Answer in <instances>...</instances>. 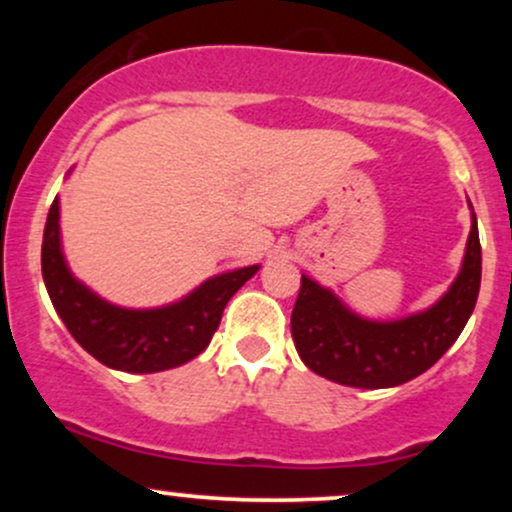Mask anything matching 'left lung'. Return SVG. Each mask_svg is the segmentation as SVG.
Returning a JSON list of instances; mask_svg holds the SVG:
<instances>
[{
	"label": "left lung",
	"instance_id": "obj_1",
	"mask_svg": "<svg viewBox=\"0 0 512 512\" xmlns=\"http://www.w3.org/2000/svg\"><path fill=\"white\" fill-rule=\"evenodd\" d=\"M479 284L481 245L472 211L460 274L436 303L414 315L370 320L303 274L291 313L296 351L305 366L332 383L363 390L397 387L426 373L455 344L477 305Z\"/></svg>",
	"mask_w": 512,
	"mask_h": 512
}]
</instances>
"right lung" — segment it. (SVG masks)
Instances as JSON below:
<instances>
[{
    "mask_svg": "<svg viewBox=\"0 0 512 512\" xmlns=\"http://www.w3.org/2000/svg\"><path fill=\"white\" fill-rule=\"evenodd\" d=\"M260 264L211 276L180 301L161 308H122L91 291L69 269L62 252L60 197L43 233V279L67 330L103 366L125 373L178 368L207 349L223 308Z\"/></svg>",
    "mask_w": 512,
    "mask_h": 512,
    "instance_id": "obj_1",
    "label": "right lung"
}]
</instances>
